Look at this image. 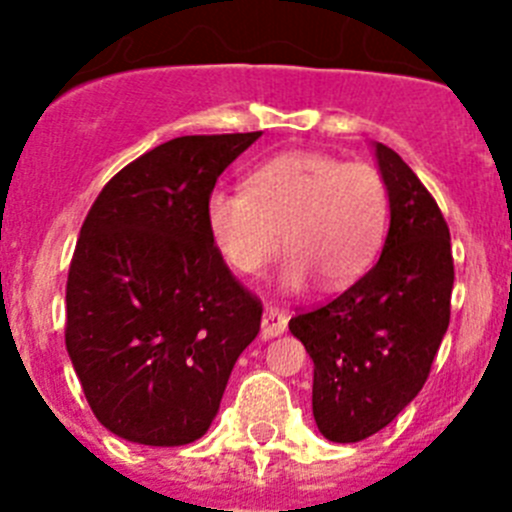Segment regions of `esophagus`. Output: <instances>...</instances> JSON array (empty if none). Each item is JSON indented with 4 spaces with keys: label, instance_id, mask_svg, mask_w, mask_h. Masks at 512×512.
<instances>
[{
    "label": "esophagus",
    "instance_id": "obj_1",
    "mask_svg": "<svg viewBox=\"0 0 512 512\" xmlns=\"http://www.w3.org/2000/svg\"><path fill=\"white\" fill-rule=\"evenodd\" d=\"M287 330V315L279 307L266 305L264 318H261V338H277Z\"/></svg>",
    "mask_w": 512,
    "mask_h": 512
}]
</instances>
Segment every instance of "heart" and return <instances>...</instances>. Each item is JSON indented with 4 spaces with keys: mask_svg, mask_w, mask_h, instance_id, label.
I'll list each match as a JSON object with an SVG mask.
<instances>
[{
    "mask_svg": "<svg viewBox=\"0 0 512 512\" xmlns=\"http://www.w3.org/2000/svg\"><path fill=\"white\" fill-rule=\"evenodd\" d=\"M205 217L220 256L246 277L274 261L284 233V289L307 287L312 277L343 289L379 256L390 200L374 166L292 151L256 166L246 192H212Z\"/></svg>",
    "mask_w": 512,
    "mask_h": 512,
    "instance_id": "1",
    "label": "heart"
}]
</instances>
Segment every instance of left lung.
Instances as JSON below:
<instances>
[{"mask_svg":"<svg viewBox=\"0 0 512 512\" xmlns=\"http://www.w3.org/2000/svg\"><path fill=\"white\" fill-rule=\"evenodd\" d=\"M374 156L390 197L382 256L336 300L289 320L315 364L318 431L336 443L364 441L408 408L431 374L451 315L449 225L392 148L374 143Z\"/></svg>","mask_w":512,"mask_h":512,"instance_id":"8db88e82","label":"left lung"}]
</instances>
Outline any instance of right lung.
Wrapping results in <instances>:
<instances>
[{"label":"right lung","instance_id":"add662e5","mask_svg":"<svg viewBox=\"0 0 512 512\" xmlns=\"http://www.w3.org/2000/svg\"><path fill=\"white\" fill-rule=\"evenodd\" d=\"M261 133L182 135L107 182L66 282V351L99 423L143 446L205 436L261 302L207 230L217 176Z\"/></svg>","mask_w":512,"mask_h":512}]
</instances>
